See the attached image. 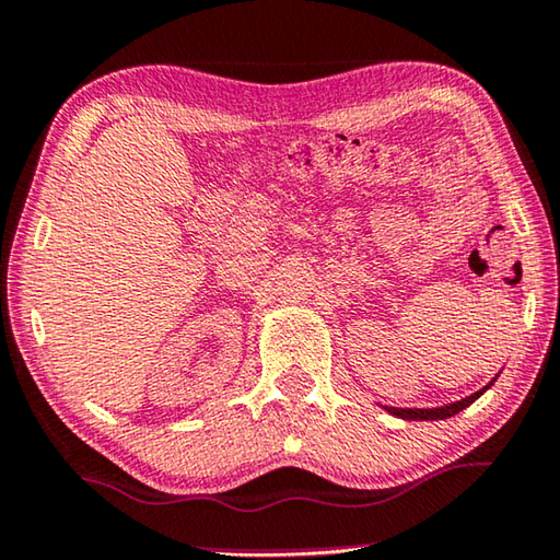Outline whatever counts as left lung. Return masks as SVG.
<instances>
[{
    "instance_id": "obj_1",
    "label": "left lung",
    "mask_w": 560,
    "mask_h": 560,
    "mask_svg": "<svg viewBox=\"0 0 560 560\" xmlns=\"http://www.w3.org/2000/svg\"><path fill=\"white\" fill-rule=\"evenodd\" d=\"M497 377L499 375L491 377V381L485 387H481V390L462 397V400H457V402H450V405H442V407H390V405H385V412L400 417V420H415V422H420V420H428V422L430 420H447V417H454L457 412H462L464 407H469L474 400H479V397L497 383Z\"/></svg>"
}]
</instances>
